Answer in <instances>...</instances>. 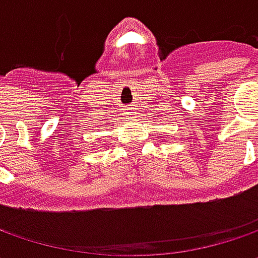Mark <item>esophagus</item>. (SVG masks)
Returning a JSON list of instances; mask_svg holds the SVG:
<instances>
[{
	"instance_id": "1",
	"label": "esophagus",
	"mask_w": 258,
	"mask_h": 258,
	"mask_svg": "<svg viewBox=\"0 0 258 258\" xmlns=\"http://www.w3.org/2000/svg\"><path fill=\"white\" fill-rule=\"evenodd\" d=\"M124 114H126V116H129V117H131V116H134V114H135V107H132V106L126 107V109H124Z\"/></svg>"
}]
</instances>
